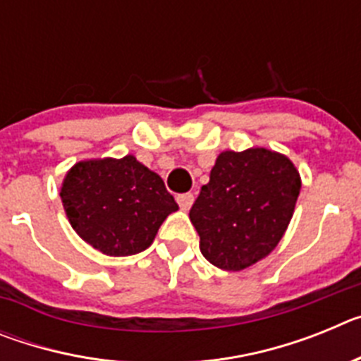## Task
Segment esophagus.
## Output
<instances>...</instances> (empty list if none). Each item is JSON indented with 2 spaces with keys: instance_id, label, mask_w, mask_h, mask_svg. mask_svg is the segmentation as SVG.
I'll use <instances>...</instances> for the list:
<instances>
[{
  "instance_id": "1",
  "label": "esophagus",
  "mask_w": 361,
  "mask_h": 361,
  "mask_svg": "<svg viewBox=\"0 0 361 361\" xmlns=\"http://www.w3.org/2000/svg\"><path fill=\"white\" fill-rule=\"evenodd\" d=\"M193 200H195L193 193H183V195H177L178 206H180V209H184V212H188V209L191 208Z\"/></svg>"
}]
</instances>
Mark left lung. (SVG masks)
Segmentation results:
<instances>
[{
  "instance_id": "8db88e82",
  "label": "left lung",
  "mask_w": 361,
  "mask_h": 361,
  "mask_svg": "<svg viewBox=\"0 0 361 361\" xmlns=\"http://www.w3.org/2000/svg\"><path fill=\"white\" fill-rule=\"evenodd\" d=\"M302 180L286 155L266 148L222 152L190 209L200 251L213 266L242 271L279 245Z\"/></svg>"
}]
</instances>
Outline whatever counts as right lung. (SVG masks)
I'll use <instances>...</instances> for the list:
<instances>
[{
  "label": "right lung",
  "mask_w": 361,
  "mask_h": 361,
  "mask_svg": "<svg viewBox=\"0 0 361 361\" xmlns=\"http://www.w3.org/2000/svg\"><path fill=\"white\" fill-rule=\"evenodd\" d=\"M59 195L75 233L110 257L145 251L178 209L162 178L133 155L78 162Z\"/></svg>",
  "instance_id": "obj_1"
}]
</instances>
